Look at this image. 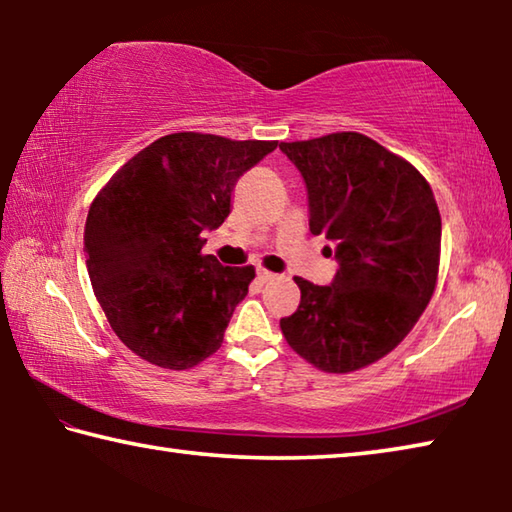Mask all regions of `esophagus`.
<instances>
[{"mask_svg": "<svg viewBox=\"0 0 512 512\" xmlns=\"http://www.w3.org/2000/svg\"><path fill=\"white\" fill-rule=\"evenodd\" d=\"M257 277L262 282H271V280H275V273H271V271H266V268H257Z\"/></svg>", "mask_w": 512, "mask_h": 512, "instance_id": "esophagus-1", "label": "esophagus"}]
</instances>
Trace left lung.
<instances>
[{
    "mask_svg": "<svg viewBox=\"0 0 512 512\" xmlns=\"http://www.w3.org/2000/svg\"><path fill=\"white\" fill-rule=\"evenodd\" d=\"M280 149L305 178L311 235H325L339 259L329 287L293 277L300 305L280 320L282 334L318 370H361L404 341L436 291V198L409 160L361 133Z\"/></svg>",
    "mask_w": 512,
    "mask_h": 512,
    "instance_id": "8db88e82",
    "label": "left lung"
}]
</instances>
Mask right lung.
Returning a JSON list of instances; mask_svg holds the SVG:
<instances>
[{
  "label": "right lung",
  "mask_w": 512,
  "mask_h": 512,
  "mask_svg": "<svg viewBox=\"0 0 512 512\" xmlns=\"http://www.w3.org/2000/svg\"><path fill=\"white\" fill-rule=\"evenodd\" d=\"M277 142L171 133L135 153L94 198L85 253L112 332L137 357L187 370L221 348L255 266L203 255V230L228 219L237 180Z\"/></svg>",
  "instance_id": "right-lung-1"
}]
</instances>
